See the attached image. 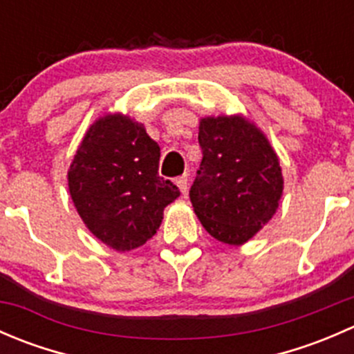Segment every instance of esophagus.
I'll return each mask as SVG.
<instances>
[{
	"label": "esophagus",
	"mask_w": 354,
	"mask_h": 354,
	"mask_svg": "<svg viewBox=\"0 0 354 354\" xmlns=\"http://www.w3.org/2000/svg\"><path fill=\"white\" fill-rule=\"evenodd\" d=\"M188 181H190V176H188V174H183V176L176 178V185L183 195L188 192Z\"/></svg>",
	"instance_id": "obj_1"
}]
</instances>
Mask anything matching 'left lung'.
Returning <instances> with one entry per match:
<instances>
[{
    "mask_svg": "<svg viewBox=\"0 0 354 354\" xmlns=\"http://www.w3.org/2000/svg\"><path fill=\"white\" fill-rule=\"evenodd\" d=\"M202 162L190 200L207 233L227 245L248 241L276 214L283 195L279 159L241 116L203 118Z\"/></svg>",
    "mask_w": 354,
    "mask_h": 354,
    "instance_id": "obj_1",
    "label": "left lung"
}]
</instances>
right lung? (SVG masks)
Masks as SVG:
<instances>
[{
    "mask_svg": "<svg viewBox=\"0 0 354 354\" xmlns=\"http://www.w3.org/2000/svg\"><path fill=\"white\" fill-rule=\"evenodd\" d=\"M159 145L144 124L109 114L88 128L68 171L71 200L102 243L128 252L151 240L162 210L180 197L159 176Z\"/></svg>",
    "mask_w": 354,
    "mask_h": 354,
    "instance_id": "right-lung-1",
    "label": "right lung"
}]
</instances>
